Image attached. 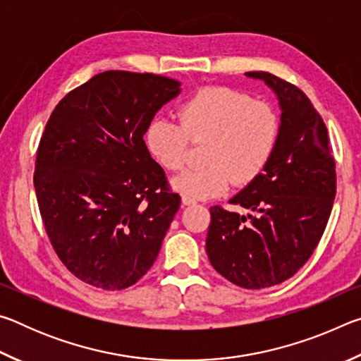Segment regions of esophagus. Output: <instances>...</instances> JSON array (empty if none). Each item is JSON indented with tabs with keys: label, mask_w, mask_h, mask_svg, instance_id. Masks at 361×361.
Returning a JSON list of instances; mask_svg holds the SVG:
<instances>
[{
	"label": "esophagus",
	"mask_w": 361,
	"mask_h": 361,
	"mask_svg": "<svg viewBox=\"0 0 361 361\" xmlns=\"http://www.w3.org/2000/svg\"><path fill=\"white\" fill-rule=\"evenodd\" d=\"M181 204L183 205H194L195 200L192 197H189V195H183L181 197Z\"/></svg>",
	"instance_id": "34e87169"
}]
</instances>
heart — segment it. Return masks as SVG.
Masks as SVG:
<instances>
[{
    "label": "heart",
    "instance_id": "obj_1",
    "mask_svg": "<svg viewBox=\"0 0 361 361\" xmlns=\"http://www.w3.org/2000/svg\"><path fill=\"white\" fill-rule=\"evenodd\" d=\"M180 122L156 116L145 132L149 154L167 170L186 166L189 140L207 142V166L192 169L173 180L185 195L210 199L228 191L232 183L255 181L276 151L280 121L274 106L252 100L239 90L209 85L199 89L178 108Z\"/></svg>",
    "mask_w": 361,
    "mask_h": 361
}]
</instances>
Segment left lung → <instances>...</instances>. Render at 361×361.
Listing matches in <instances>:
<instances>
[{
  "label": "left lung",
  "instance_id": "8db88e82",
  "mask_svg": "<svg viewBox=\"0 0 361 361\" xmlns=\"http://www.w3.org/2000/svg\"><path fill=\"white\" fill-rule=\"evenodd\" d=\"M245 76L277 95V146L258 178L231 199L247 215L212 207L205 248L224 279L261 290L295 276L319 245L336 195V164L325 122L302 90L266 71Z\"/></svg>",
  "mask_w": 361,
  "mask_h": 361
}]
</instances>
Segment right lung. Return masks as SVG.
I'll use <instances>...</instances> for the list:
<instances>
[{
  "label": "right lung",
  "mask_w": 361,
  "mask_h": 361,
  "mask_svg": "<svg viewBox=\"0 0 361 361\" xmlns=\"http://www.w3.org/2000/svg\"><path fill=\"white\" fill-rule=\"evenodd\" d=\"M180 85L105 71L66 94L47 121L33 176L41 218L60 261L95 288L137 283L180 209L143 140Z\"/></svg>",
  "instance_id": "right-lung-1"
}]
</instances>
